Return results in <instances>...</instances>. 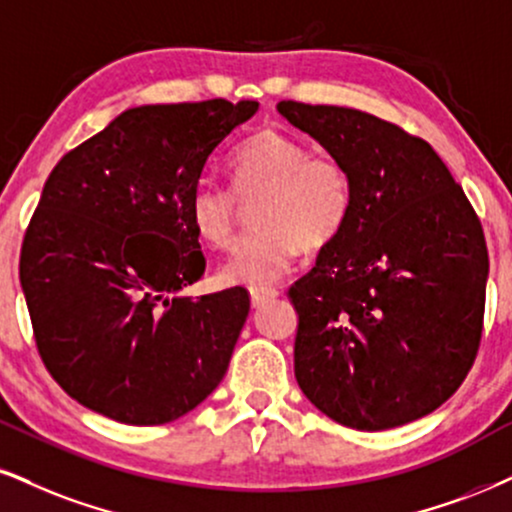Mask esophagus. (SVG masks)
<instances>
[{"mask_svg":"<svg viewBox=\"0 0 512 512\" xmlns=\"http://www.w3.org/2000/svg\"><path fill=\"white\" fill-rule=\"evenodd\" d=\"M275 296H277V289H270V287L251 289V306H254V308L263 306V304H266V301L275 299Z\"/></svg>","mask_w":512,"mask_h":512,"instance_id":"obj_1","label":"esophagus"}]
</instances>
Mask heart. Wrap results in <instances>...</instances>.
<instances>
[{
  "mask_svg": "<svg viewBox=\"0 0 512 512\" xmlns=\"http://www.w3.org/2000/svg\"><path fill=\"white\" fill-rule=\"evenodd\" d=\"M235 192L201 180L189 197V218L213 249L235 242L242 204H254L258 230L220 268L225 285L266 287L289 273L301 249L318 251L339 237L353 208L349 168L337 156L311 154L280 130H263L230 163Z\"/></svg>",
  "mask_w": 512,
  "mask_h": 512,
  "instance_id": "obj_1",
  "label": "heart"
}]
</instances>
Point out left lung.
Segmentation results:
<instances>
[{
	"mask_svg": "<svg viewBox=\"0 0 512 512\" xmlns=\"http://www.w3.org/2000/svg\"><path fill=\"white\" fill-rule=\"evenodd\" d=\"M277 111L353 182L344 230L289 287L296 382L351 430L418 420L477 358L489 275L482 223L422 137L344 106L287 99Z\"/></svg>",
	"mask_w": 512,
	"mask_h": 512,
	"instance_id": "1",
	"label": "left lung"
}]
</instances>
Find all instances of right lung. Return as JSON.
I'll return each mask as SVG.
<instances>
[{
  "label": "right lung",
  "mask_w": 512,
  "mask_h": 512,
  "mask_svg": "<svg viewBox=\"0 0 512 512\" xmlns=\"http://www.w3.org/2000/svg\"><path fill=\"white\" fill-rule=\"evenodd\" d=\"M258 102L123 111L44 182L21 287L44 368L125 425H163L218 387L249 315L242 287L178 296L204 275L189 197Z\"/></svg>",
  "instance_id": "add662e5"
}]
</instances>
